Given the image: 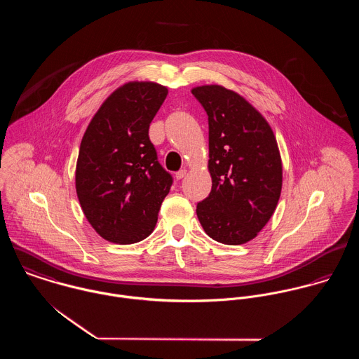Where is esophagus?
I'll return each mask as SVG.
<instances>
[{"label": "esophagus", "mask_w": 359, "mask_h": 359, "mask_svg": "<svg viewBox=\"0 0 359 359\" xmlns=\"http://www.w3.org/2000/svg\"><path fill=\"white\" fill-rule=\"evenodd\" d=\"M185 175H187V170H185V168L175 172V178H177V180H182Z\"/></svg>", "instance_id": "34e87169"}]
</instances>
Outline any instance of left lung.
Segmentation results:
<instances>
[{"instance_id":"left-lung-1","label":"left lung","mask_w":359,"mask_h":359,"mask_svg":"<svg viewBox=\"0 0 359 359\" xmlns=\"http://www.w3.org/2000/svg\"><path fill=\"white\" fill-rule=\"evenodd\" d=\"M208 116L210 195L196 207L205 233L224 245L255 239L272 217L282 189L275 135L250 103L221 86L192 90Z\"/></svg>"}]
</instances>
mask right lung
I'll return each instance as SVG.
<instances>
[{
	"mask_svg": "<svg viewBox=\"0 0 359 359\" xmlns=\"http://www.w3.org/2000/svg\"><path fill=\"white\" fill-rule=\"evenodd\" d=\"M167 94L151 81L124 84L102 103L81 140L77 198L88 222L109 242L131 245L148 238L172 185L149 140Z\"/></svg>",
	"mask_w": 359,
	"mask_h": 359,
	"instance_id": "1",
	"label": "right lung"
}]
</instances>
